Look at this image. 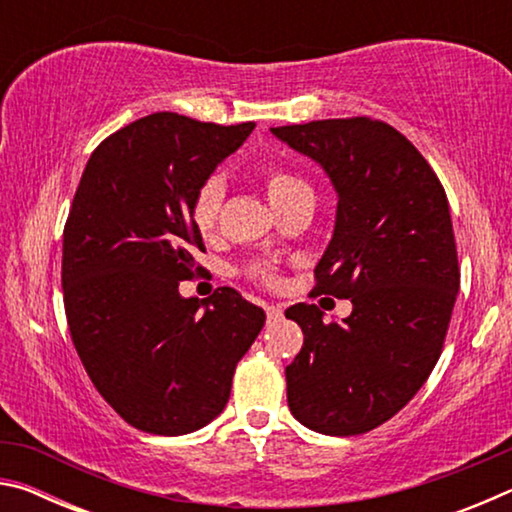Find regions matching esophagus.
<instances>
[{
    "label": "esophagus",
    "instance_id": "esophagus-1",
    "mask_svg": "<svg viewBox=\"0 0 512 512\" xmlns=\"http://www.w3.org/2000/svg\"><path fill=\"white\" fill-rule=\"evenodd\" d=\"M266 316H268V323H277V320H282V307L268 305L266 307Z\"/></svg>",
    "mask_w": 512,
    "mask_h": 512
}]
</instances>
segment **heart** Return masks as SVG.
I'll return each mask as SVG.
<instances>
[{
  "label": "heart",
  "mask_w": 512,
  "mask_h": 512,
  "mask_svg": "<svg viewBox=\"0 0 512 512\" xmlns=\"http://www.w3.org/2000/svg\"><path fill=\"white\" fill-rule=\"evenodd\" d=\"M268 203L273 205V210L298 201L302 196H311V187L300 176L284 169H273L266 173L264 180ZM223 201V183L219 178H210L207 183L198 189L192 203V223L194 228L201 232L203 237H210L216 228V216H219ZM250 275L257 277L262 282H273L275 271L271 266H253Z\"/></svg>",
  "instance_id": "1"
}]
</instances>
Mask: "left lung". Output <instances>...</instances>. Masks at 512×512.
<instances>
[{
  "label": "left lung",
  "instance_id": "left-lung-1",
  "mask_svg": "<svg viewBox=\"0 0 512 512\" xmlns=\"http://www.w3.org/2000/svg\"><path fill=\"white\" fill-rule=\"evenodd\" d=\"M271 133L334 187L314 293L352 300V314L332 323L307 302L284 311L305 334L287 366L289 409L311 431L357 436L409 404L443 350L461 280L449 203L427 160L384 121L323 119Z\"/></svg>",
  "mask_w": 512,
  "mask_h": 512
}]
</instances>
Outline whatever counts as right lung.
Returning <instances> with one entry per match:
<instances>
[{
	"mask_svg": "<svg viewBox=\"0 0 512 512\" xmlns=\"http://www.w3.org/2000/svg\"><path fill=\"white\" fill-rule=\"evenodd\" d=\"M253 128L153 112L85 164L63 232L65 314L92 384L135 429L183 436L210 424L264 327V309L235 289L203 302L178 291L205 250L194 196Z\"/></svg>",
	"mask_w": 512,
	"mask_h": 512,
	"instance_id": "right-lung-1",
	"label": "right lung"
}]
</instances>
